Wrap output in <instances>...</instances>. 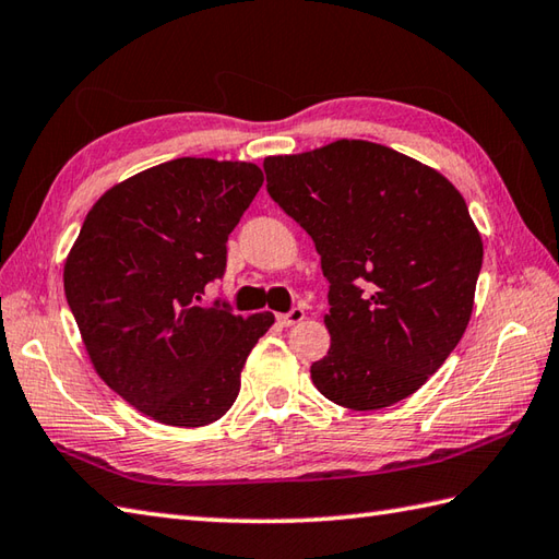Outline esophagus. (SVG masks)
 <instances>
[{
    "label": "esophagus",
    "mask_w": 559,
    "mask_h": 559,
    "mask_svg": "<svg viewBox=\"0 0 559 559\" xmlns=\"http://www.w3.org/2000/svg\"><path fill=\"white\" fill-rule=\"evenodd\" d=\"M304 318H306L304 309H299V306H294L292 311H287V313H280V316H277V323H280L282 328H292V325H296V323H301Z\"/></svg>",
    "instance_id": "1"
}]
</instances>
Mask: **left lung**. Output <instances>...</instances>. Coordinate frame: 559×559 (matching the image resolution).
<instances>
[{"label":"left lung","instance_id":"1","mask_svg":"<svg viewBox=\"0 0 559 559\" xmlns=\"http://www.w3.org/2000/svg\"><path fill=\"white\" fill-rule=\"evenodd\" d=\"M267 192L313 238L330 349L311 364L328 401L381 409L413 395L459 345L483 241L435 168L364 140L265 158Z\"/></svg>","mask_w":559,"mask_h":559}]
</instances>
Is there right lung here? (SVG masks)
Here are the masks:
<instances>
[{"mask_svg":"<svg viewBox=\"0 0 559 559\" xmlns=\"http://www.w3.org/2000/svg\"><path fill=\"white\" fill-rule=\"evenodd\" d=\"M260 186L255 164L186 156L146 168L91 207L67 258V304L98 376L156 423L219 419L275 323L200 304Z\"/></svg>","mask_w":559,"mask_h":559,"instance_id":"obj_1","label":"right lung"}]
</instances>
